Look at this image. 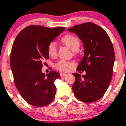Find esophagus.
<instances>
[{"instance_id": "esophagus-1", "label": "esophagus", "mask_w": 126, "mask_h": 126, "mask_svg": "<svg viewBox=\"0 0 126 126\" xmlns=\"http://www.w3.org/2000/svg\"><path fill=\"white\" fill-rule=\"evenodd\" d=\"M67 75L66 74H64V73H60V76L61 77H64Z\"/></svg>"}]
</instances>
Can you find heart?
Listing matches in <instances>:
<instances>
[{
    "label": "heart",
    "instance_id": "obj_1",
    "mask_svg": "<svg viewBox=\"0 0 126 126\" xmlns=\"http://www.w3.org/2000/svg\"><path fill=\"white\" fill-rule=\"evenodd\" d=\"M62 42L64 46H66L72 51H77L80 47L79 39L74 35L68 34L64 35L62 39ZM47 51L50 56L55 57L57 54L56 43L54 42H51L48 46ZM72 66V63L64 61H60L56 64L57 68L61 71L68 70Z\"/></svg>",
    "mask_w": 126,
    "mask_h": 126
}]
</instances>
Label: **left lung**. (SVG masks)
Returning a JSON list of instances; mask_svg holds the SVG:
<instances>
[{"label": "left lung", "instance_id": "8db88e82", "mask_svg": "<svg viewBox=\"0 0 126 126\" xmlns=\"http://www.w3.org/2000/svg\"><path fill=\"white\" fill-rule=\"evenodd\" d=\"M77 35L84 47V54L77 70L86 75L74 73L75 80L72 90L82 101L92 103L102 97L111 82L115 61L113 45L105 30L89 22L76 25L68 30Z\"/></svg>", "mask_w": 126, "mask_h": 126}]
</instances>
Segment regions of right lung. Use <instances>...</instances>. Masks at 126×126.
<instances>
[{
    "label": "right lung",
    "mask_w": 126,
    "mask_h": 126,
    "mask_svg": "<svg viewBox=\"0 0 126 126\" xmlns=\"http://www.w3.org/2000/svg\"><path fill=\"white\" fill-rule=\"evenodd\" d=\"M64 27L49 28L31 25L18 33L13 43L10 64L15 85L21 96L35 107H44L55 97L54 81L60 74L42 73V62L49 58L48 46L64 30Z\"/></svg>",
    "instance_id": "obj_1"
}]
</instances>
